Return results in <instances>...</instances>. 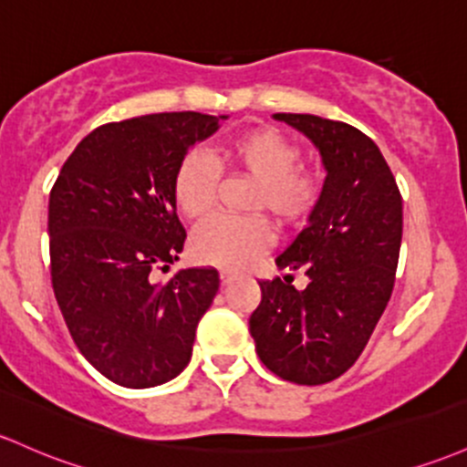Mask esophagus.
Segmentation results:
<instances>
[{"label":"esophagus","instance_id":"34e87169","mask_svg":"<svg viewBox=\"0 0 467 467\" xmlns=\"http://www.w3.org/2000/svg\"><path fill=\"white\" fill-rule=\"evenodd\" d=\"M219 279H222L223 285H230L234 279H237V275H234L233 270H222V273H219Z\"/></svg>","mask_w":467,"mask_h":467}]
</instances>
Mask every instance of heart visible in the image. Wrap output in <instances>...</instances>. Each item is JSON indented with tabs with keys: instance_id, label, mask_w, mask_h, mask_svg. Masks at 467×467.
<instances>
[{
	"instance_id": "1",
	"label": "heart",
	"mask_w": 467,
	"mask_h": 467,
	"mask_svg": "<svg viewBox=\"0 0 467 467\" xmlns=\"http://www.w3.org/2000/svg\"><path fill=\"white\" fill-rule=\"evenodd\" d=\"M222 159L259 182L253 210H268L281 223H296L319 197L315 177L299 171L301 150L288 135L270 126L239 132L222 148ZM175 202L192 222L214 210L219 194V168L206 152H191L177 168ZM273 244L270 225L261 217H217L203 223L192 237V254L202 264L244 270Z\"/></svg>"
}]
</instances>
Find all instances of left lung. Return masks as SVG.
<instances>
[{
    "label": "left lung",
    "mask_w": 467,
    "mask_h": 467,
    "mask_svg": "<svg viewBox=\"0 0 467 467\" xmlns=\"http://www.w3.org/2000/svg\"><path fill=\"white\" fill-rule=\"evenodd\" d=\"M319 150L326 182L308 225L276 257L304 268L308 285L261 281L250 315L257 355L268 370L299 386L341 377L370 339L394 288L403 203L377 143L355 126L317 115L276 112Z\"/></svg>",
    "instance_id": "left-lung-1"
}]
</instances>
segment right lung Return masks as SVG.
Returning <instances> with one entry per match:
<instances>
[{"mask_svg": "<svg viewBox=\"0 0 467 467\" xmlns=\"http://www.w3.org/2000/svg\"><path fill=\"white\" fill-rule=\"evenodd\" d=\"M225 115L159 112L95 128L50 191L55 299L92 368L124 388H155L192 357L219 290L214 268L177 270L186 230L172 186L179 163Z\"/></svg>", "mask_w": 467, "mask_h": 467, "instance_id": "right-lung-1", "label": "right lung"}]
</instances>
